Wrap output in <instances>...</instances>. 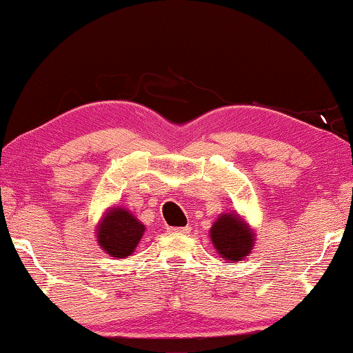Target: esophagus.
Returning <instances> with one entry per match:
<instances>
[{"instance_id":"1","label":"esophagus","mask_w":353,"mask_h":353,"mask_svg":"<svg viewBox=\"0 0 353 353\" xmlns=\"http://www.w3.org/2000/svg\"><path fill=\"white\" fill-rule=\"evenodd\" d=\"M191 231L190 226H181V228H168V233L172 234H188Z\"/></svg>"}]
</instances>
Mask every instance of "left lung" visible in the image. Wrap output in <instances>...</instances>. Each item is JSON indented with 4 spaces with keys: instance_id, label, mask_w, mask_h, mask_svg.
Returning a JSON list of instances; mask_svg holds the SVG:
<instances>
[{
    "instance_id": "obj_1",
    "label": "left lung",
    "mask_w": 353,
    "mask_h": 353,
    "mask_svg": "<svg viewBox=\"0 0 353 353\" xmlns=\"http://www.w3.org/2000/svg\"><path fill=\"white\" fill-rule=\"evenodd\" d=\"M216 254L228 263L248 259L254 250L255 231L238 212H223L209 230Z\"/></svg>"
}]
</instances>
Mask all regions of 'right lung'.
Returning a JSON list of instances; mask_svg holds the SVG:
<instances>
[{"label":"right lung","instance_id":"right-lung-1","mask_svg":"<svg viewBox=\"0 0 353 353\" xmlns=\"http://www.w3.org/2000/svg\"><path fill=\"white\" fill-rule=\"evenodd\" d=\"M146 226L127 207L114 205L104 212L96 225L99 248L114 259L130 257L138 248Z\"/></svg>","mask_w":353,"mask_h":353}]
</instances>
